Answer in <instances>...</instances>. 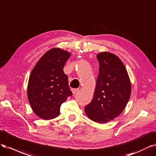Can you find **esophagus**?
Returning a JSON list of instances; mask_svg holds the SVG:
<instances>
[{"label": "esophagus", "instance_id": "1", "mask_svg": "<svg viewBox=\"0 0 156 156\" xmlns=\"http://www.w3.org/2000/svg\"><path fill=\"white\" fill-rule=\"evenodd\" d=\"M79 91V89L78 88V89H72V92H73V93L74 94L75 93H76L78 91Z\"/></svg>", "mask_w": 156, "mask_h": 156}]
</instances>
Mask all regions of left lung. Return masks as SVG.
Instances as JSON below:
<instances>
[{
  "instance_id": "left-lung-1",
  "label": "left lung",
  "mask_w": 156,
  "mask_h": 156,
  "mask_svg": "<svg viewBox=\"0 0 156 156\" xmlns=\"http://www.w3.org/2000/svg\"><path fill=\"white\" fill-rule=\"evenodd\" d=\"M99 73L93 97L84 110L93 121L103 124L121 113L131 94V82L124 65L115 54L102 52L97 55Z\"/></svg>"
}]
</instances>
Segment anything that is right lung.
I'll list each match as a JSON object with an SVG mask.
<instances>
[{"instance_id": "1", "label": "right lung", "mask_w": 156, "mask_h": 156, "mask_svg": "<svg viewBox=\"0 0 156 156\" xmlns=\"http://www.w3.org/2000/svg\"><path fill=\"white\" fill-rule=\"evenodd\" d=\"M71 54L54 48L39 59L30 75L27 96L33 112L44 120L59 114L61 105L72 95L68 78L63 71Z\"/></svg>"}]
</instances>
